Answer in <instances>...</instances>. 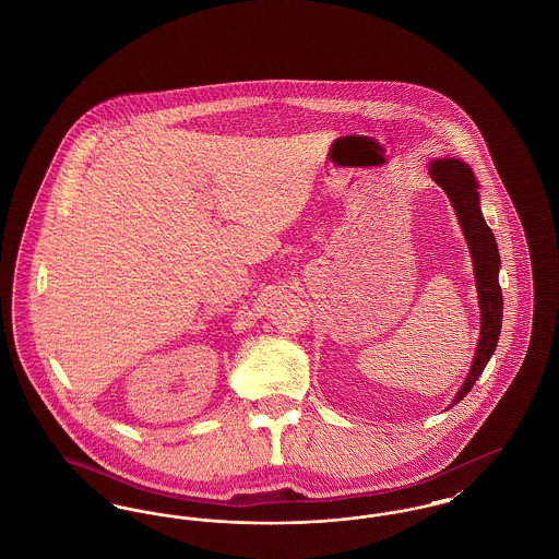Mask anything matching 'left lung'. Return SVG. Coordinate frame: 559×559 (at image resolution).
<instances>
[{
	"instance_id": "8db88e82",
	"label": "left lung",
	"mask_w": 559,
	"mask_h": 559,
	"mask_svg": "<svg viewBox=\"0 0 559 559\" xmlns=\"http://www.w3.org/2000/svg\"><path fill=\"white\" fill-rule=\"evenodd\" d=\"M429 176L451 199L463 237L467 240V247L472 253L476 289H478L479 340L476 356H474L469 374L465 377L461 390L449 404L451 408L456 402L465 399L467 392L474 388V383L478 381L479 374L499 344L501 322H503V295L499 285L501 258H499L495 235L488 228L479 210L478 182L472 167L454 157L433 159L429 160Z\"/></svg>"
}]
</instances>
